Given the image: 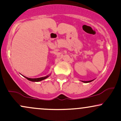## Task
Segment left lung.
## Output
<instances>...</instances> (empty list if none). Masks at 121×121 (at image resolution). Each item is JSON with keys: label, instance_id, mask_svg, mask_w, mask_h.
Segmentation results:
<instances>
[{"label": "left lung", "instance_id": "8db88e82", "mask_svg": "<svg viewBox=\"0 0 121 121\" xmlns=\"http://www.w3.org/2000/svg\"><path fill=\"white\" fill-rule=\"evenodd\" d=\"M93 81V80H91V81H81L82 82H84V83H88V82H91V81Z\"/></svg>", "mask_w": 121, "mask_h": 121}]
</instances>
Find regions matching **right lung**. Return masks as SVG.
Here are the masks:
<instances>
[{
  "instance_id": "obj_1",
  "label": "right lung",
  "mask_w": 121,
  "mask_h": 121,
  "mask_svg": "<svg viewBox=\"0 0 121 121\" xmlns=\"http://www.w3.org/2000/svg\"><path fill=\"white\" fill-rule=\"evenodd\" d=\"M50 75H51V74L49 75H47V76H45V77H40V78H28V77H26V76H23V77H24L25 78H27L28 80H29V81H32V82H39V81H42V80H45V79L47 78L48 77H49Z\"/></svg>"
}]
</instances>
